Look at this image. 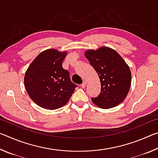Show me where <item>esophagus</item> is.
Instances as JSON below:
<instances>
[{"mask_svg": "<svg viewBox=\"0 0 158 158\" xmlns=\"http://www.w3.org/2000/svg\"><path fill=\"white\" fill-rule=\"evenodd\" d=\"M85 85H86V81H84V82H83L82 84H81V88L84 89V88L85 87Z\"/></svg>", "mask_w": 158, "mask_h": 158, "instance_id": "1", "label": "esophagus"}]
</instances>
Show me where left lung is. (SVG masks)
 <instances>
[{
	"label": "left lung",
	"instance_id": "obj_1",
	"mask_svg": "<svg viewBox=\"0 0 158 158\" xmlns=\"http://www.w3.org/2000/svg\"><path fill=\"white\" fill-rule=\"evenodd\" d=\"M85 56L97 72L101 92L93 102L102 109H110L121 104L130 90L132 76L129 66L116 51L102 47L89 49Z\"/></svg>",
	"mask_w": 158,
	"mask_h": 158
}]
</instances>
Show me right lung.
Segmentation results:
<instances>
[{"label":"right lung","mask_w":158,"mask_h":158,"mask_svg":"<svg viewBox=\"0 0 158 158\" xmlns=\"http://www.w3.org/2000/svg\"><path fill=\"white\" fill-rule=\"evenodd\" d=\"M67 52L55 49L45 50L35 58L24 76V85L29 97L46 109H56L68 103L77 86L69 79L62 63Z\"/></svg>","instance_id":"obj_1"}]
</instances>
